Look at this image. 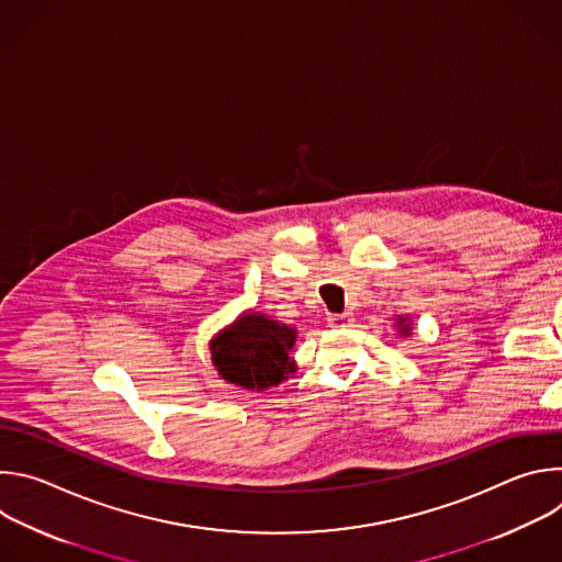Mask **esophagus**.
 <instances>
[{"mask_svg":"<svg viewBox=\"0 0 562 562\" xmlns=\"http://www.w3.org/2000/svg\"><path fill=\"white\" fill-rule=\"evenodd\" d=\"M327 325L334 327V329L351 327V325H353V315H351V313H336V315H329V317H327Z\"/></svg>","mask_w":562,"mask_h":562,"instance_id":"obj_1","label":"esophagus"}]
</instances>
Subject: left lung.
Listing matches in <instances>:
<instances>
[{
    "label": "left lung",
    "instance_id": "obj_1",
    "mask_svg": "<svg viewBox=\"0 0 562 562\" xmlns=\"http://www.w3.org/2000/svg\"><path fill=\"white\" fill-rule=\"evenodd\" d=\"M393 327L397 329L400 338H409L412 331H414V325H412V317L409 315H395Z\"/></svg>",
    "mask_w": 562,
    "mask_h": 562
}]
</instances>
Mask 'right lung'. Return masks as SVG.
I'll use <instances>...</instances> for the list:
<instances>
[{
    "mask_svg": "<svg viewBox=\"0 0 562 562\" xmlns=\"http://www.w3.org/2000/svg\"><path fill=\"white\" fill-rule=\"evenodd\" d=\"M295 338V327L247 308L211 338V362L228 384L267 391L295 371V360L291 358Z\"/></svg>",
    "mask_w": 562,
    "mask_h": 562,
    "instance_id": "add662e5",
    "label": "right lung"
}]
</instances>
